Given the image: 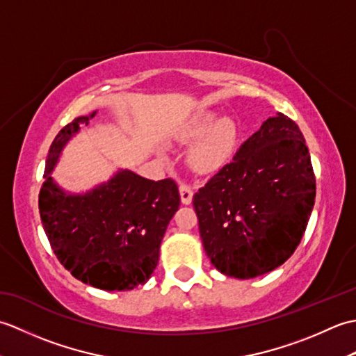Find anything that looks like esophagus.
Listing matches in <instances>:
<instances>
[{"label": "esophagus", "instance_id": "esophagus-1", "mask_svg": "<svg viewBox=\"0 0 356 356\" xmlns=\"http://www.w3.org/2000/svg\"><path fill=\"white\" fill-rule=\"evenodd\" d=\"M179 190H180V199H182L184 205H190V203L193 202V194H194L193 186L188 184H180Z\"/></svg>", "mask_w": 356, "mask_h": 356}]
</instances>
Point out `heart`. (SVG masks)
<instances>
[{
	"mask_svg": "<svg viewBox=\"0 0 356 356\" xmlns=\"http://www.w3.org/2000/svg\"><path fill=\"white\" fill-rule=\"evenodd\" d=\"M213 113H200L186 124L182 139L190 142L197 137L190 149V163L200 172H214L229 162L237 142V127L223 118L214 122Z\"/></svg>",
	"mask_w": 356,
	"mask_h": 356,
	"instance_id": "1",
	"label": "heart"
}]
</instances>
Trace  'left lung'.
Returning <instances> with one entry per match:
<instances>
[{"mask_svg": "<svg viewBox=\"0 0 356 356\" xmlns=\"http://www.w3.org/2000/svg\"><path fill=\"white\" fill-rule=\"evenodd\" d=\"M315 194L305 136L291 118L278 113L194 194L211 263L241 280L274 270L303 238Z\"/></svg>", "mask_w": 356, "mask_h": 356, "instance_id": "8db88e82", "label": "left lung"}]
</instances>
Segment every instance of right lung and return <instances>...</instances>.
Masks as SVG:
<instances>
[{
	"instance_id": "add662e5",
	"label": "right lung",
	"mask_w": 356,
	"mask_h": 356,
	"mask_svg": "<svg viewBox=\"0 0 356 356\" xmlns=\"http://www.w3.org/2000/svg\"><path fill=\"white\" fill-rule=\"evenodd\" d=\"M95 115L73 119L51 142L40 216L53 252L74 278L102 291H131L154 272L180 194L172 179L154 182L128 170L86 194H65L50 172L65 143Z\"/></svg>"
}]
</instances>
